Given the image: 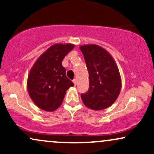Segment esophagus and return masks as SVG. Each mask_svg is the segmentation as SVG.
Listing matches in <instances>:
<instances>
[{
  "label": "esophagus",
  "instance_id": "obj_1",
  "mask_svg": "<svg viewBox=\"0 0 154 154\" xmlns=\"http://www.w3.org/2000/svg\"><path fill=\"white\" fill-rule=\"evenodd\" d=\"M73 82L74 84H75V85H77V80L76 79H73Z\"/></svg>",
  "mask_w": 154,
  "mask_h": 154
}]
</instances>
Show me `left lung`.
<instances>
[{"label": "left lung", "mask_w": 154, "mask_h": 154, "mask_svg": "<svg viewBox=\"0 0 154 154\" xmlns=\"http://www.w3.org/2000/svg\"><path fill=\"white\" fill-rule=\"evenodd\" d=\"M79 48L89 73V90L81 94L83 103L95 111L107 109L117 99L121 91L122 79L117 65L111 54L99 45L89 44Z\"/></svg>", "instance_id": "left-lung-1"}]
</instances>
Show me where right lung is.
<instances>
[{
  "label": "right lung",
  "instance_id": "obj_1",
  "mask_svg": "<svg viewBox=\"0 0 154 154\" xmlns=\"http://www.w3.org/2000/svg\"><path fill=\"white\" fill-rule=\"evenodd\" d=\"M75 48L70 43L51 45L37 59L28 75V93L37 106L54 111L62 103L67 90L74 83L67 78L62 61Z\"/></svg>",
  "mask_w": 154,
  "mask_h": 154
}]
</instances>
